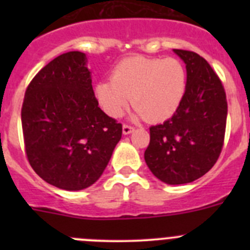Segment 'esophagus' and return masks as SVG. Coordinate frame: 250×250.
Masks as SVG:
<instances>
[{"label":"esophagus","mask_w":250,"mask_h":250,"mask_svg":"<svg viewBox=\"0 0 250 250\" xmlns=\"http://www.w3.org/2000/svg\"><path fill=\"white\" fill-rule=\"evenodd\" d=\"M134 131V127L130 126V125H126V124H124L123 125V132L124 135H127V134H130V132Z\"/></svg>","instance_id":"34e87169"}]
</instances>
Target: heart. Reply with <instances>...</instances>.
<instances>
[{"instance_id":"1","label":"heart","mask_w":250,"mask_h":250,"mask_svg":"<svg viewBox=\"0 0 250 250\" xmlns=\"http://www.w3.org/2000/svg\"><path fill=\"white\" fill-rule=\"evenodd\" d=\"M187 91V70L175 57L132 56L115 66L111 80L95 87L99 105L111 118H120L130 101L134 116L152 123L170 119Z\"/></svg>"}]
</instances>
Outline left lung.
<instances>
[{
	"instance_id": "1",
	"label": "left lung",
	"mask_w": 250,
	"mask_h": 250,
	"mask_svg": "<svg viewBox=\"0 0 250 250\" xmlns=\"http://www.w3.org/2000/svg\"><path fill=\"white\" fill-rule=\"evenodd\" d=\"M174 52L187 65V91L169 120L150 127L144 154L151 173L170 185L194 182L214 167L228 114L224 86L207 60L193 51Z\"/></svg>"
}]
</instances>
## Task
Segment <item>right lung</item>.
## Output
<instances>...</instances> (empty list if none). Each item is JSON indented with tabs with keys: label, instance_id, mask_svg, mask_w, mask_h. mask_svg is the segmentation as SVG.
Returning <instances> with one entry per match:
<instances>
[{
	"label": "right lung",
	"instance_id": "1",
	"mask_svg": "<svg viewBox=\"0 0 250 250\" xmlns=\"http://www.w3.org/2000/svg\"><path fill=\"white\" fill-rule=\"evenodd\" d=\"M21 121L32 169L65 190L94 184L123 134V125L99 107L80 51L60 55L37 72L26 89Z\"/></svg>",
	"mask_w": 250,
	"mask_h": 250
}]
</instances>
